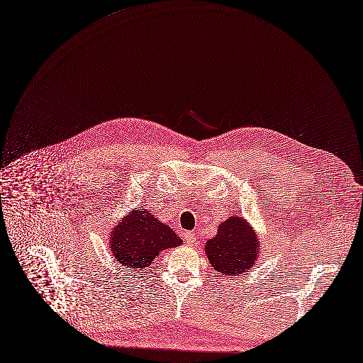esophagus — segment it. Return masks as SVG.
Returning a JSON list of instances; mask_svg holds the SVG:
<instances>
[{"label":"esophagus","instance_id":"34e87169","mask_svg":"<svg viewBox=\"0 0 363 363\" xmlns=\"http://www.w3.org/2000/svg\"><path fill=\"white\" fill-rule=\"evenodd\" d=\"M184 241L187 245H194L197 242V235L194 233H184Z\"/></svg>","mask_w":363,"mask_h":363}]
</instances>
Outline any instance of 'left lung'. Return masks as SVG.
<instances>
[{
  "mask_svg": "<svg viewBox=\"0 0 363 363\" xmlns=\"http://www.w3.org/2000/svg\"><path fill=\"white\" fill-rule=\"evenodd\" d=\"M260 253L262 246L255 228L237 214L221 223L216 237L206 243L211 266L225 276H240L253 269Z\"/></svg>",
  "mask_w": 363,
  "mask_h": 363,
  "instance_id": "8db88e82",
  "label": "left lung"
}]
</instances>
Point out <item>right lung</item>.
<instances>
[{
  "mask_svg": "<svg viewBox=\"0 0 363 363\" xmlns=\"http://www.w3.org/2000/svg\"><path fill=\"white\" fill-rule=\"evenodd\" d=\"M180 237L150 211L136 208L125 216L108 237L114 263L125 273H142L164 249L182 245Z\"/></svg>",
  "mask_w": 363,
  "mask_h": 363,
  "instance_id": "1",
  "label": "right lung"
}]
</instances>
